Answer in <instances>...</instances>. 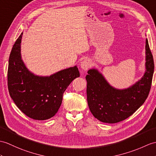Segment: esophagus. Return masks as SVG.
I'll use <instances>...</instances> for the list:
<instances>
[{
    "mask_svg": "<svg viewBox=\"0 0 156 156\" xmlns=\"http://www.w3.org/2000/svg\"><path fill=\"white\" fill-rule=\"evenodd\" d=\"M90 66H91V63H90V61L88 59L83 60L80 64V67L84 70H87Z\"/></svg>",
    "mask_w": 156,
    "mask_h": 156,
    "instance_id": "esophagus-1",
    "label": "esophagus"
}]
</instances>
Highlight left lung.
I'll return each instance as SVG.
<instances>
[{
	"label": "left lung",
	"mask_w": 156,
	"mask_h": 156,
	"mask_svg": "<svg viewBox=\"0 0 156 156\" xmlns=\"http://www.w3.org/2000/svg\"><path fill=\"white\" fill-rule=\"evenodd\" d=\"M146 71L134 85L117 90L108 84L103 76L95 69L86 75L87 101L90 112L98 120L114 124L129 117L142 106L149 95L154 71L153 56L146 41Z\"/></svg>",
	"instance_id": "8db88e82"
}]
</instances>
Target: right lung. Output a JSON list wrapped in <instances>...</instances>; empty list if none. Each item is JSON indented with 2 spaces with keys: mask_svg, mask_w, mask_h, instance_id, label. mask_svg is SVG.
<instances>
[{
  "mask_svg": "<svg viewBox=\"0 0 156 156\" xmlns=\"http://www.w3.org/2000/svg\"><path fill=\"white\" fill-rule=\"evenodd\" d=\"M23 34L17 38L10 54L7 74L9 94L16 106L28 117L45 120L57 113L64 91L73 80L80 76V73L78 68L74 66L49 77L32 74L21 59Z\"/></svg>",
  "mask_w": 156,
  "mask_h": 156,
  "instance_id": "1",
  "label": "right lung"
}]
</instances>
